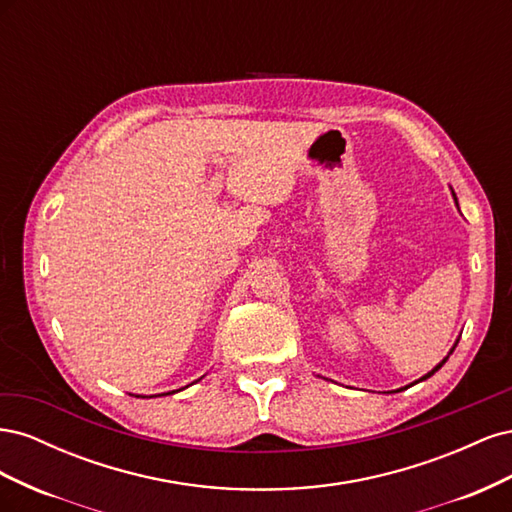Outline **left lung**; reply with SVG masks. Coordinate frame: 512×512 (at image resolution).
<instances>
[{"mask_svg": "<svg viewBox=\"0 0 512 512\" xmlns=\"http://www.w3.org/2000/svg\"><path fill=\"white\" fill-rule=\"evenodd\" d=\"M446 359H448V356H446ZM446 359H444V361H442V363H440V365H436V367H433V369H431V371H429V374H427V376H423V378H421V380H427V378H429V376H433V374H436V371H438V369H440V367H442V365H444V363H446Z\"/></svg>", "mask_w": 512, "mask_h": 512, "instance_id": "obj_1", "label": "left lung"}]
</instances>
